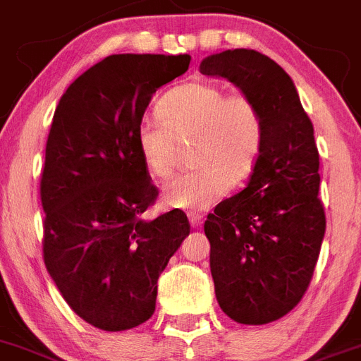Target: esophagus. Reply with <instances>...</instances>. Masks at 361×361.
<instances>
[{"label": "esophagus", "mask_w": 361, "mask_h": 361, "mask_svg": "<svg viewBox=\"0 0 361 361\" xmlns=\"http://www.w3.org/2000/svg\"><path fill=\"white\" fill-rule=\"evenodd\" d=\"M203 219L204 217L201 216V214H196V212L188 214V221H190V225H192L194 228H197V226L203 225Z\"/></svg>", "instance_id": "obj_1"}]
</instances>
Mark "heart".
<instances>
[{
    "label": "heart",
    "instance_id": "heart-1",
    "mask_svg": "<svg viewBox=\"0 0 361 361\" xmlns=\"http://www.w3.org/2000/svg\"><path fill=\"white\" fill-rule=\"evenodd\" d=\"M161 120H144L136 131L145 169L165 180L176 167L180 145H190L196 167L169 181L164 201L174 209L203 210L225 196L233 181L252 176L266 140L264 116L243 92L214 82H187L157 104Z\"/></svg>",
    "mask_w": 361,
    "mask_h": 361
}]
</instances>
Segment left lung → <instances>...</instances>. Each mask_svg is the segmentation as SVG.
<instances>
[{
  "mask_svg": "<svg viewBox=\"0 0 361 361\" xmlns=\"http://www.w3.org/2000/svg\"><path fill=\"white\" fill-rule=\"evenodd\" d=\"M200 71L235 84L264 116V149L248 185L204 221L219 307L262 326L304 297L326 233L313 124L291 77L268 55L225 50L204 57Z\"/></svg>",
  "mask_w": 361,
  "mask_h": 361,
  "instance_id": "obj_1",
  "label": "left lung"
}]
</instances>
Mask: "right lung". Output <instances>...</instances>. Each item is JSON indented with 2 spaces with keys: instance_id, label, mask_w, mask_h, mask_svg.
<instances>
[{
  "instance_id": "obj_1",
  "label": "right lung",
  "mask_w": 361,
  "mask_h": 361,
  "mask_svg": "<svg viewBox=\"0 0 361 361\" xmlns=\"http://www.w3.org/2000/svg\"><path fill=\"white\" fill-rule=\"evenodd\" d=\"M188 64L187 54L109 55L54 113L41 174L44 264L68 306L102 331L152 317L158 277L190 233L178 209L142 219L158 188L136 144L152 95Z\"/></svg>"
}]
</instances>
